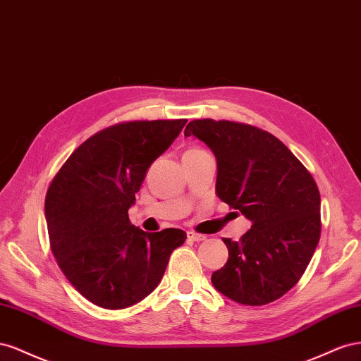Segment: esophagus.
Masks as SVG:
<instances>
[{
	"mask_svg": "<svg viewBox=\"0 0 361 361\" xmlns=\"http://www.w3.org/2000/svg\"><path fill=\"white\" fill-rule=\"evenodd\" d=\"M188 239L193 240V242H202L207 238H205L204 234H198V233H193V231H188Z\"/></svg>",
	"mask_w": 361,
	"mask_h": 361,
	"instance_id": "34e87169",
	"label": "esophagus"
}]
</instances>
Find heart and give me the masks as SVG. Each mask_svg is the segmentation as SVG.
<instances>
[{
	"instance_id": "1",
	"label": "heart",
	"mask_w": 361,
	"mask_h": 361,
	"mask_svg": "<svg viewBox=\"0 0 361 361\" xmlns=\"http://www.w3.org/2000/svg\"><path fill=\"white\" fill-rule=\"evenodd\" d=\"M197 152H202V149H200V148H190V149H188L184 154H197Z\"/></svg>"
}]
</instances>
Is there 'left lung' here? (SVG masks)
<instances>
[{"label": "left lung", "mask_w": 361, "mask_h": 361, "mask_svg": "<svg viewBox=\"0 0 361 361\" xmlns=\"http://www.w3.org/2000/svg\"><path fill=\"white\" fill-rule=\"evenodd\" d=\"M184 136L216 157V195L251 221L239 242L224 239L228 262L214 289L245 305L269 304L300 281L321 238V195L304 164L271 133L231 121L195 119Z\"/></svg>", "instance_id": "1"}]
</instances>
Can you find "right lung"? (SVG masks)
<instances>
[{
  "label": "right lung",
  "instance_id": "obj_1",
  "mask_svg": "<svg viewBox=\"0 0 361 361\" xmlns=\"http://www.w3.org/2000/svg\"><path fill=\"white\" fill-rule=\"evenodd\" d=\"M186 122L135 121L102 130L71 154L49 184L51 251L69 283L95 305L121 310L147 298L188 238L178 228L147 233L128 219L151 163Z\"/></svg>",
  "mask_w": 361,
  "mask_h": 361
}]
</instances>
